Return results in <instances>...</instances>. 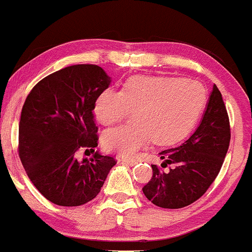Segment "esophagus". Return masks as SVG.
Instances as JSON below:
<instances>
[{
	"label": "esophagus",
	"instance_id": "1",
	"mask_svg": "<svg viewBox=\"0 0 252 252\" xmlns=\"http://www.w3.org/2000/svg\"><path fill=\"white\" fill-rule=\"evenodd\" d=\"M121 162L127 164V165H134V164L137 163V160H134V159H128V158H123V159H121Z\"/></svg>",
	"mask_w": 252,
	"mask_h": 252
}]
</instances>
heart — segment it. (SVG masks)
<instances>
[{
  "label": "heart",
  "instance_id": "heart-1",
  "mask_svg": "<svg viewBox=\"0 0 252 252\" xmlns=\"http://www.w3.org/2000/svg\"><path fill=\"white\" fill-rule=\"evenodd\" d=\"M203 106V90L196 82L164 76H134L120 92L107 89L98 95L95 114L103 125H113L134 109L133 120L108 129L104 149L129 157L148 145H172L185 139Z\"/></svg>",
  "mask_w": 252,
  "mask_h": 252
}]
</instances>
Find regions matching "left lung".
<instances>
[{
    "label": "left lung",
    "mask_w": 252,
    "mask_h": 252,
    "mask_svg": "<svg viewBox=\"0 0 252 252\" xmlns=\"http://www.w3.org/2000/svg\"><path fill=\"white\" fill-rule=\"evenodd\" d=\"M230 120L221 93L214 84L201 123L183 144L159 152L164 171L152 164L143 193L162 208H182L207 191L224 163L230 145Z\"/></svg>",
    "instance_id": "1"
}]
</instances>
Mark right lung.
<instances>
[{"instance_id": "1", "label": "right lung", "mask_w": 252, "mask_h": 252, "mask_svg": "<svg viewBox=\"0 0 252 252\" xmlns=\"http://www.w3.org/2000/svg\"><path fill=\"white\" fill-rule=\"evenodd\" d=\"M102 67L77 64L42 78L31 90L19 124V156L27 176L49 201L81 206L100 193L117 160L95 151L96 98L111 84Z\"/></svg>"}]
</instances>
